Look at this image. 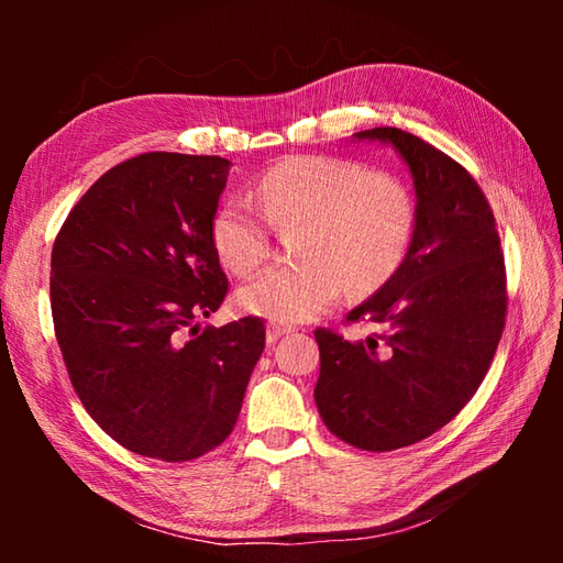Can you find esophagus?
I'll return each mask as SVG.
<instances>
[{
	"label": "esophagus",
	"instance_id": "esophagus-1",
	"mask_svg": "<svg viewBox=\"0 0 563 563\" xmlns=\"http://www.w3.org/2000/svg\"><path fill=\"white\" fill-rule=\"evenodd\" d=\"M285 333H290L288 327H278V324H268L266 327V341L268 343H275L280 336H285Z\"/></svg>",
	"mask_w": 563,
	"mask_h": 563
}]
</instances>
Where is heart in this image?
Instances as JSON below:
<instances>
[{
	"mask_svg": "<svg viewBox=\"0 0 563 563\" xmlns=\"http://www.w3.org/2000/svg\"><path fill=\"white\" fill-rule=\"evenodd\" d=\"M255 202L224 198L210 220V242L224 268L246 275L268 256V232L297 227L290 266L258 273L236 290L251 317L297 324L336 302L343 285L361 295L399 271L416 234V200L401 178L324 154L288 157L258 178ZM260 209L256 211L253 206Z\"/></svg>",
	"mask_w": 563,
	"mask_h": 563,
	"instance_id": "b5f03b06",
	"label": "heart"
}]
</instances>
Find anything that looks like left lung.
<instances>
[{
	"label": "left lung",
	"mask_w": 563,
	"mask_h": 563,
	"mask_svg": "<svg viewBox=\"0 0 563 563\" xmlns=\"http://www.w3.org/2000/svg\"><path fill=\"white\" fill-rule=\"evenodd\" d=\"M353 140L387 145L409 166L416 234L399 271L349 312L382 333L314 331V399L333 435L389 452L433 435L479 389L506 324V266L494 212L457 162L399 128Z\"/></svg>",
	"instance_id": "obj_1"
}]
</instances>
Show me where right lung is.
I'll return each mask as SVG.
<instances>
[{
	"label": "right lung",
	"mask_w": 563,
	"mask_h": 563,
	"mask_svg": "<svg viewBox=\"0 0 563 563\" xmlns=\"http://www.w3.org/2000/svg\"><path fill=\"white\" fill-rule=\"evenodd\" d=\"M230 166L140 154L106 172L55 239L51 307L69 379L142 457L186 462L224 442L266 345L258 317L198 333L227 295L210 220Z\"/></svg>",
	"instance_id": "1"
}]
</instances>
